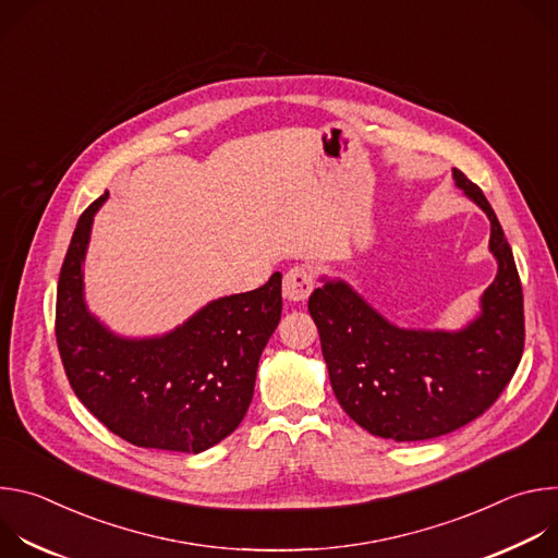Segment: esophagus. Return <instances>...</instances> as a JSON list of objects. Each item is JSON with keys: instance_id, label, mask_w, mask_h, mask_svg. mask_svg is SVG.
Segmentation results:
<instances>
[{"instance_id": "1", "label": "esophagus", "mask_w": 558, "mask_h": 558, "mask_svg": "<svg viewBox=\"0 0 558 558\" xmlns=\"http://www.w3.org/2000/svg\"><path fill=\"white\" fill-rule=\"evenodd\" d=\"M313 287H315V280H313L311 269L308 267H293L284 274L282 295L289 302H304L311 295Z\"/></svg>"}]
</instances>
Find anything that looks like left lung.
I'll list each match as a JSON object with an SVG mask.
<instances>
[{
    "label": "left lung",
    "instance_id": "8db88e82",
    "mask_svg": "<svg viewBox=\"0 0 558 558\" xmlns=\"http://www.w3.org/2000/svg\"><path fill=\"white\" fill-rule=\"evenodd\" d=\"M452 179L488 216V250L497 260L480 311L463 327H397L331 276H320L308 298L338 402L375 437L424 441L465 426L495 404L523 353V291L512 250L484 192L459 170Z\"/></svg>",
    "mask_w": 558,
    "mask_h": 558
}]
</instances>
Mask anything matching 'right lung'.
Listing matches in <instances>:
<instances>
[{
	"label": "right lung",
	"mask_w": 558,
	"mask_h": 558,
	"mask_svg": "<svg viewBox=\"0 0 558 558\" xmlns=\"http://www.w3.org/2000/svg\"><path fill=\"white\" fill-rule=\"evenodd\" d=\"M99 196L76 222L57 287V347L74 395L114 435L198 454L243 422L282 313V274L207 302L172 331L121 336L86 302L84 263Z\"/></svg>",
	"instance_id": "right-lung-1"
}]
</instances>
